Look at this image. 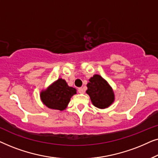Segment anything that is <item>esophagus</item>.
I'll list each match as a JSON object with an SVG mask.
<instances>
[{"label":"esophagus","instance_id":"1","mask_svg":"<svg viewBox=\"0 0 158 158\" xmlns=\"http://www.w3.org/2000/svg\"><path fill=\"white\" fill-rule=\"evenodd\" d=\"M77 90H78V93H80V94H84V92H85L83 88H79Z\"/></svg>","mask_w":158,"mask_h":158}]
</instances>
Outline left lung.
<instances>
[{
    "instance_id": "left-lung-1",
    "label": "left lung",
    "mask_w": 158,
    "mask_h": 158,
    "mask_svg": "<svg viewBox=\"0 0 158 158\" xmlns=\"http://www.w3.org/2000/svg\"><path fill=\"white\" fill-rule=\"evenodd\" d=\"M86 93L95 106L105 109L109 106L114 100V95L111 88L102 77L95 75L87 84Z\"/></svg>"
}]
</instances>
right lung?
<instances>
[{
  "label": "right lung",
  "instance_id": "right-lung-1",
  "mask_svg": "<svg viewBox=\"0 0 158 158\" xmlns=\"http://www.w3.org/2000/svg\"><path fill=\"white\" fill-rule=\"evenodd\" d=\"M76 94V89L69 87L64 80L58 79L46 90L41 93V99L49 109L62 111L70 102V98Z\"/></svg>",
  "mask_w": 158,
  "mask_h": 158
}]
</instances>
